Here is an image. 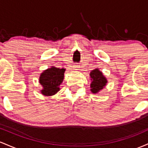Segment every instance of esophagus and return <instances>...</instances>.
Instances as JSON below:
<instances>
[{"instance_id":"obj_1","label":"esophagus","mask_w":148,"mask_h":148,"mask_svg":"<svg viewBox=\"0 0 148 148\" xmlns=\"http://www.w3.org/2000/svg\"><path fill=\"white\" fill-rule=\"evenodd\" d=\"M73 68H75V70H78L77 69H78V66L77 65H75L74 66H73Z\"/></svg>"}]
</instances>
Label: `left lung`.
I'll use <instances>...</instances> for the list:
<instances>
[{"instance_id":"1","label":"left lung","mask_w":148,"mask_h":148,"mask_svg":"<svg viewBox=\"0 0 148 148\" xmlns=\"http://www.w3.org/2000/svg\"><path fill=\"white\" fill-rule=\"evenodd\" d=\"M91 79L90 91L93 94H98L104 89L108 83L107 78L99 69H95L89 73Z\"/></svg>"}]
</instances>
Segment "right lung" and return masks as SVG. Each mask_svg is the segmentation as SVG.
<instances>
[{
	"label": "right lung",
	"instance_id": "obj_1",
	"mask_svg": "<svg viewBox=\"0 0 148 148\" xmlns=\"http://www.w3.org/2000/svg\"><path fill=\"white\" fill-rule=\"evenodd\" d=\"M65 69H59L54 66L45 70L40 73L39 82L42 87L41 94L45 96H51L56 94L60 90V84L63 82Z\"/></svg>",
	"mask_w": 148,
	"mask_h": 148
}]
</instances>
